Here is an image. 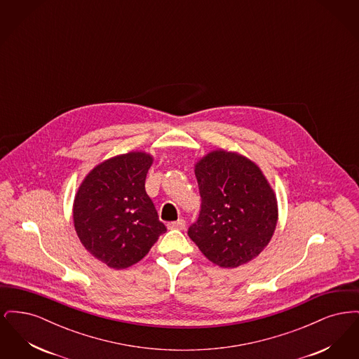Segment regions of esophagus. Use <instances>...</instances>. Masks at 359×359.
Segmentation results:
<instances>
[{"instance_id":"esophagus-1","label":"esophagus","mask_w":359,"mask_h":359,"mask_svg":"<svg viewBox=\"0 0 359 359\" xmlns=\"http://www.w3.org/2000/svg\"><path fill=\"white\" fill-rule=\"evenodd\" d=\"M170 229H177V230H184L186 229V221L184 219H177L176 222L168 223Z\"/></svg>"}]
</instances>
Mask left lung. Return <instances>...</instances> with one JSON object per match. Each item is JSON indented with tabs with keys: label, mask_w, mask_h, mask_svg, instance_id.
<instances>
[{
	"label": "left lung",
	"mask_w": 359,
	"mask_h": 359,
	"mask_svg": "<svg viewBox=\"0 0 359 359\" xmlns=\"http://www.w3.org/2000/svg\"><path fill=\"white\" fill-rule=\"evenodd\" d=\"M202 196L188 236L212 264L233 269L256 258L271 242L278 219L273 188L255 161L214 149L195 163Z\"/></svg>",
	"instance_id": "1"
}]
</instances>
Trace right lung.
Returning <instances> with one entry per match:
<instances>
[{"label":"right lung","mask_w":359,"mask_h":359,"mask_svg":"<svg viewBox=\"0 0 359 359\" xmlns=\"http://www.w3.org/2000/svg\"><path fill=\"white\" fill-rule=\"evenodd\" d=\"M152 164L154 156L142 151L110 157L86 175L75 194L76 236L109 268L135 265L167 231L145 191Z\"/></svg>","instance_id":"right-lung-1"}]
</instances>
